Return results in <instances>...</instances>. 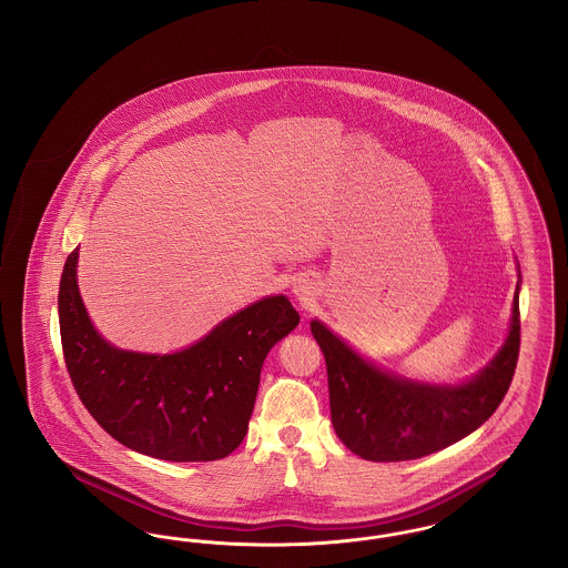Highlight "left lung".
Here are the masks:
<instances>
[{
    "mask_svg": "<svg viewBox=\"0 0 568 568\" xmlns=\"http://www.w3.org/2000/svg\"><path fill=\"white\" fill-rule=\"evenodd\" d=\"M310 327L327 363L328 406L337 438L369 462L418 459L473 434L507 395L519 357V284L505 346L475 378L455 387L423 385L383 372L323 323L312 321Z\"/></svg>",
    "mask_w": 568,
    "mask_h": 568,
    "instance_id": "1",
    "label": "left lung"
}]
</instances>
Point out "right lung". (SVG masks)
Returning <instances> with one entry per match:
<instances>
[{
  "label": "right lung",
  "instance_id": "obj_1",
  "mask_svg": "<svg viewBox=\"0 0 568 568\" xmlns=\"http://www.w3.org/2000/svg\"><path fill=\"white\" fill-rule=\"evenodd\" d=\"M79 247L60 282L61 348L70 381L98 425L123 447L166 462H213L240 447L261 367L298 325L284 295L222 321L173 355L120 351L91 325L77 284Z\"/></svg>",
  "mask_w": 568,
  "mask_h": 568
}]
</instances>
